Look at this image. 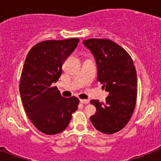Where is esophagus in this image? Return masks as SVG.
I'll list each match as a JSON object with an SVG mask.
<instances>
[{
  "label": "esophagus",
  "mask_w": 161,
  "mask_h": 161,
  "mask_svg": "<svg viewBox=\"0 0 161 161\" xmlns=\"http://www.w3.org/2000/svg\"><path fill=\"white\" fill-rule=\"evenodd\" d=\"M80 103H83V104H87V103H90V100H80Z\"/></svg>",
  "instance_id": "obj_1"
}]
</instances>
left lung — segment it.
Returning a JSON list of instances; mask_svg holds the SVG:
<instances>
[{"label": "left lung", "instance_id": "8db88e82", "mask_svg": "<svg viewBox=\"0 0 161 161\" xmlns=\"http://www.w3.org/2000/svg\"><path fill=\"white\" fill-rule=\"evenodd\" d=\"M94 56L97 81L109 96L106 102L92 100L97 111L90 117L96 129L104 134L121 130L130 120L136 102L137 76L130 55L114 42L106 39L83 40Z\"/></svg>", "mask_w": 161, "mask_h": 161}]
</instances>
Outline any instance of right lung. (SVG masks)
<instances>
[{
    "mask_svg": "<svg viewBox=\"0 0 161 161\" xmlns=\"http://www.w3.org/2000/svg\"><path fill=\"white\" fill-rule=\"evenodd\" d=\"M79 41L76 38L46 40L32 47L27 54L19 85L21 98L30 121L46 135L64 131L78 108L79 99L64 98L53 83L58 81L63 64Z\"/></svg>",
    "mask_w": 161,
    "mask_h": 161,
    "instance_id": "1",
    "label": "right lung"
}]
</instances>
